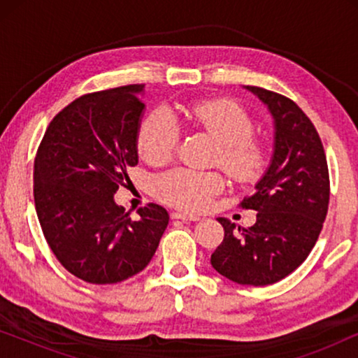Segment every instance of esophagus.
<instances>
[{
  "label": "esophagus",
  "instance_id": "esophagus-1",
  "mask_svg": "<svg viewBox=\"0 0 358 358\" xmlns=\"http://www.w3.org/2000/svg\"><path fill=\"white\" fill-rule=\"evenodd\" d=\"M171 218L182 220V222H197V220H200L197 215H189V213H184V212H173V213H171Z\"/></svg>",
  "mask_w": 358,
  "mask_h": 358
}]
</instances>
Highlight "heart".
<instances>
[{
  "label": "heart",
  "mask_w": 358,
  "mask_h": 358,
  "mask_svg": "<svg viewBox=\"0 0 358 358\" xmlns=\"http://www.w3.org/2000/svg\"><path fill=\"white\" fill-rule=\"evenodd\" d=\"M179 120L207 134L218 143L217 163L238 182L257 179L266 166V150L252 138L254 122L238 102L210 99L195 102L182 114L156 110L143 122L138 135L141 158L151 166H163L173 159L179 143ZM224 187L218 173L176 169L156 180V195L174 207L199 212L210 203L213 195Z\"/></svg>",
  "instance_id": "b5f03b06"
}]
</instances>
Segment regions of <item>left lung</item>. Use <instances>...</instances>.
Returning <instances> with one entry per match:
<instances>
[{"instance_id":"1","label":"left lung","mask_w":358,"mask_h":358,"mask_svg":"<svg viewBox=\"0 0 358 358\" xmlns=\"http://www.w3.org/2000/svg\"><path fill=\"white\" fill-rule=\"evenodd\" d=\"M273 120V151L256 192L241 202L257 212L251 228L217 218L224 238L212 267L239 285H272L292 273L315 248L329 205V173L321 138L305 112L288 97L244 86Z\"/></svg>"}]
</instances>
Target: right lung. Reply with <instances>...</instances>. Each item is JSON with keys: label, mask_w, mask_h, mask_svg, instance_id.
I'll use <instances>...</instances> for the list:
<instances>
[{"label": "right lung", "mask_w": 358, "mask_h": 358, "mask_svg": "<svg viewBox=\"0 0 358 358\" xmlns=\"http://www.w3.org/2000/svg\"><path fill=\"white\" fill-rule=\"evenodd\" d=\"M145 86L78 97L50 122L34 163V200L52 252L81 280L124 282L148 266L169 223L161 205L131 220L114 195L138 163Z\"/></svg>", "instance_id": "add662e5"}]
</instances>
